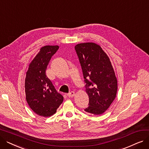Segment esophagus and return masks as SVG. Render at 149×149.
I'll use <instances>...</instances> for the list:
<instances>
[{
    "mask_svg": "<svg viewBox=\"0 0 149 149\" xmlns=\"http://www.w3.org/2000/svg\"><path fill=\"white\" fill-rule=\"evenodd\" d=\"M74 95H75V92L74 91H72V92H69V93H68L67 96L68 97H69V98H72V97H73L74 96Z\"/></svg>",
    "mask_w": 149,
    "mask_h": 149,
    "instance_id": "1",
    "label": "esophagus"
}]
</instances>
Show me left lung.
I'll return each instance as SVG.
<instances>
[{"instance_id": "left-lung-1", "label": "left lung", "mask_w": 149, "mask_h": 149, "mask_svg": "<svg viewBox=\"0 0 149 149\" xmlns=\"http://www.w3.org/2000/svg\"><path fill=\"white\" fill-rule=\"evenodd\" d=\"M79 57L89 96V106L84 111L101 115L111 106L117 92V80L111 62L101 46L92 42L77 44Z\"/></svg>"}]
</instances>
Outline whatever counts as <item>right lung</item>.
<instances>
[{
  "instance_id": "right-lung-1",
  "label": "right lung",
  "mask_w": 149,
  "mask_h": 149,
  "mask_svg": "<svg viewBox=\"0 0 149 149\" xmlns=\"http://www.w3.org/2000/svg\"><path fill=\"white\" fill-rule=\"evenodd\" d=\"M59 46L46 45L30 63L26 74L25 89L26 101L37 115L48 117L56 113L63 101V97L55 89L46 75V70L53 55Z\"/></svg>"
}]
</instances>
